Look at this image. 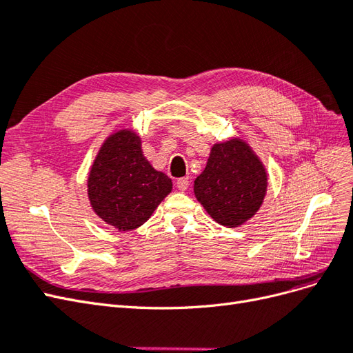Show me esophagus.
<instances>
[{"instance_id": "esophagus-1", "label": "esophagus", "mask_w": 353, "mask_h": 353, "mask_svg": "<svg viewBox=\"0 0 353 353\" xmlns=\"http://www.w3.org/2000/svg\"><path fill=\"white\" fill-rule=\"evenodd\" d=\"M188 185H190L188 178H179V179L176 181V188H178L179 191H185V190L188 188Z\"/></svg>"}]
</instances>
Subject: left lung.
Returning <instances> with one entry per match:
<instances>
[{"mask_svg": "<svg viewBox=\"0 0 353 353\" xmlns=\"http://www.w3.org/2000/svg\"><path fill=\"white\" fill-rule=\"evenodd\" d=\"M266 187L261 159L243 138L234 137L212 145L206 168L194 181V194L212 219L236 228L256 215Z\"/></svg>", "mask_w": 353, "mask_h": 353, "instance_id": "left-lung-1", "label": "left lung"}]
</instances>
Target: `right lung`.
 I'll list each match as a JSON object with an SVG mask.
<instances>
[{
	"label": "right lung",
	"mask_w": 353,
	"mask_h": 353,
	"mask_svg": "<svg viewBox=\"0 0 353 353\" xmlns=\"http://www.w3.org/2000/svg\"><path fill=\"white\" fill-rule=\"evenodd\" d=\"M95 215L119 231L141 227L170 191L172 179L144 157L141 138L122 128L105 138L87 181Z\"/></svg>",
	"instance_id": "1"
}]
</instances>
